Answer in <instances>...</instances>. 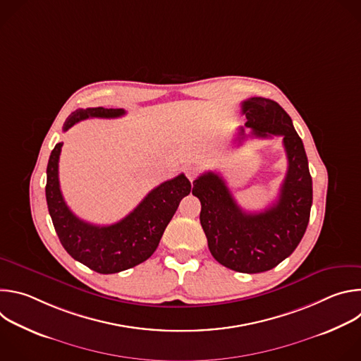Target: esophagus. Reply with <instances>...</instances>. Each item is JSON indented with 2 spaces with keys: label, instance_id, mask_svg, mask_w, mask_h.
Here are the masks:
<instances>
[{
  "label": "esophagus",
  "instance_id": "34e87169",
  "mask_svg": "<svg viewBox=\"0 0 361 361\" xmlns=\"http://www.w3.org/2000/svg\"><path fill=\"white\" fill-rule=\"evenodd\" d=\"M197 174H198V170H197L195 166H187V167H185V176H187V178H188L191 183L195 180Z\"/></svg>",
  "mask_w": 361,
  "mask_h": 361
}]
</instances>
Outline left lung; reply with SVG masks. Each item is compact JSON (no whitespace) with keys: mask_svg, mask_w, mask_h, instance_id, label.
Listing matches in <instances>:
<instances>
[{"mask_svg":"<svg viewBox=\"0 0 361 361\" xmlns=\"http://www.w3.org/2000/svg\"><path fill=\"white\" fill-rule=\"evenodd\" d=\"M241 111L254 137H283L288 167L279 200L264 212H244L223 177L213 171L194 180L192 194L201 202L200 223L214 259L227 269L252 274L274 269L301 241L310 220L313 181L302 141L276 101L252 97L243 101ZM244 138L241 127L238 144Z\"/></svg>","mask_w":361,"mask_h":361,"instance_id":"left-lung-1","label":"left lung"}]
</instances>
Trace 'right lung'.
Segmentation results:
<instances>
[{
    "label": "right lung",
    "mask_w": 361,
    "mask_h": 361,
    "mask_svg": "<svg viewBox=\"0 0 361 361\" xmlns=\"http://www.w3.org/2000/svg\"><path fill=\"white\" fill-rule=\"evenodd\" d=\"M123 109H78L67 118L63 130L87 118H117ZM63 142L56 144L47 166L45 197L57 235L74 260L99 274L120 273L145 262L156 251L166 227L190 194L191 183L184 174L151 190L137 207L111 226H95L78 219L64 201L59 180Z\"/></svg>",
    "instance_id": "obj_1"
}]
</instances>
